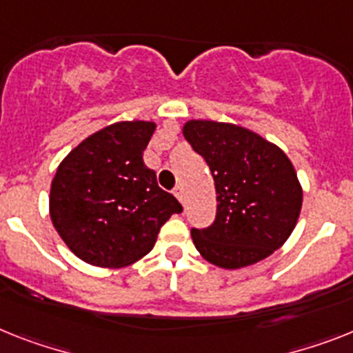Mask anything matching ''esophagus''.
Returning <instances> with one entry per match:
<instances>
[{"instance_id": "34e87169", "label": "esophagus", "mask_w": 353, "mask_h": 353, "mask_svg": "<svg viewBox=\"0 0 353 353\" xmlns=\"http://www.w3.org/2000/svg\"><path fill=\"white\" fill-rule=\"evenodd\" d=\"M174 194H176V197L179 201H181V203H185V190H183L181 185L176 186V190H174Z\"/></svg>"}]
</instances>
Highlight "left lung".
I'll use <instances>...</instances> for the list:
<instances>
[{
  "label": "left lung",
  "instance_id": "obj_1",
  "mask_svg": "<svg viewBox=\"0 0 353 353\" xmlns=\"http://www.w3.org/2000/svg\"><path fill=\"white\" fill-rule=\"evenodd\" d=\"M183 136L208 163L217 192L212 226L192 230L201 256L222 269H241L282 248L303 201L285 152L235 123L190 120Z\"/></svg>",
  "mask_w": 353,
  "mask_h": 353
}]
</instances>
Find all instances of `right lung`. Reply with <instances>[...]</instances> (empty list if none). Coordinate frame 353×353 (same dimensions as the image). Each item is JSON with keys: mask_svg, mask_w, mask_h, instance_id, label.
Listing matches in <instances>:
<instances>
[{"mask_svg": "<svg viewBox=\"0 0 353 353\" xmlns=\"http://www.w3.org/2000/svg\"><path fill=\"white\" fill-rule=\"evenodd\" d=\"M154 121H118L88 136L59 165L50 217L73 253L99 268L143 259L183 206L143 163Z\"/></svg>", "mask_w": 353, "mask_h": 353, "instance_id": "right-lung-1", "label": "right lung"}]
</instances>
